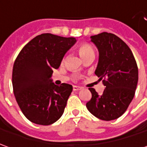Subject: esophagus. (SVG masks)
Listing matches in <instances>:
<instances>
[{"instance_id": "34e87169", "label": "esophagus", "mask_w": 147, "mask_h": 147, "mask_svg": "<svg viewBox=\"0 0 147 147\" xmlns=\"http://www.w3.org/2000/svg\"><path fill=\"white\" fill-rule=\"evenodd\" d=\"M80 89H81V88H80V87L76 86V85H74V86H73V90L74 91H79V90H80Z\"/></svg>"}]
</instances>
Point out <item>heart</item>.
<instances>
[{
    "mask_svg": "<svg viewBox=\"0 0 147 147\" xmlns=\"http://www.w3.org/2000/svg\"><path fill=\"white\" fill-rule=\"evenodd\" d=\"M78 51L82 59L84 58L87 55L90 54H94V51L90 45L88 43H82L79 47H78Z\"/></svg>",
    "mask_w": 147,
    "mask_h": 147,
    "instance_id": "obj_1",
    "label": "heart"
}]
</instances>
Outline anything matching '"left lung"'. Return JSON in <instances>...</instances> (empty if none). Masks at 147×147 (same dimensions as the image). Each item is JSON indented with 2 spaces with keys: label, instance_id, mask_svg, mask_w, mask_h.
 Listing matches in <instances>:
<instances>
[{
  "label": "left lung",
  "instance_id": "left-lung-1",
  "mask_svg": "<svg viewBox=\"0 0 147 147\" xmlns=\"http://www.w3.org/2000/svg\"><path fill=\"white\" fill-rule=\"evenodd\" d=\"M99 51L95 74L105 89L99 95L89 88L92 98L86 107L92 115L104 121L117 119L126 111L135 94L138 70L131 50L117 36L107 32L91 36Z\"/></svg>",
  "mask_w": 147,
  "mask_h": 147
}]
</instances>
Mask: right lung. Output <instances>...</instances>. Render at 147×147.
Listing matches in <instances>:
<instances>
[{
	"mask_svg": "<svg viewBox=\"0 0 147 147\" xmlns=\"http://www.w3.org/2000/svg\"><path fill=\"white\" fill-rule=\"evenodd\" d=\"M76 42L75 38L42 34L17 57L12 75L13 93L22 112L33 123L48 125L63 115L72 86L55 85L51 76Z\"/></svg>",
	"mask_w": 147,
	"mask_h": 147,
	"instance_id": "1",
	"label": "right lung"
}]
</instances>
